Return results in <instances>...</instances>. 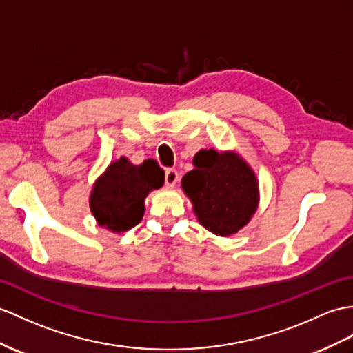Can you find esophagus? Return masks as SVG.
<instances>
[{
    "instance_id": "obj_1",
    "label": "esophagus",
    "mask_w": 353,
    "mask_h": 353,
    "mask_svg": "<svg viewBox=\"0 0 353 353\" xmlns=\"http://www.w3.org/2000/svg\"><path fill=\"white\" fill-rule=\"evenodd\" d=\"M179 179L178 172L175 169H166L165 172V183L168 187H174Z\"/></svg>"
}]
</instances>
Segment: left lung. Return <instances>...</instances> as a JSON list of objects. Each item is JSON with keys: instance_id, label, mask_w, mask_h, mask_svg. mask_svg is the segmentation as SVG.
Segmentation results:
<instances>
[{"instance_id": "obj_1", "label": "left lung", "mask_w": 353, "mask_h": 353, "mask_svg": "<svg viewBox=\"0 0 353 353\" xmlns=\"http://www.w3.org/2000/svg\"><path fill=\"white\" fill-rule=\"evenodd\" d=\"M196 169L187 172L183 188L193 202L197 220L220 236L235 234L257 208V181L253 170L232 152L205 151Z\"/></svg>"}]
</instances>
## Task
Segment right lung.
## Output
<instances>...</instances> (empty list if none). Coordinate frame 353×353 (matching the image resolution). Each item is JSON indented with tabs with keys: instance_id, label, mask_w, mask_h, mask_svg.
Instances as JSON below:
<instances>
[{
	"instance_id": "add662e5",
	"label": "right lung",
	"mask_w": 353,
	"mask_h": 353,
	"mask_svg": "<svg viewBox=\"0 0 353 353\" xmlns=\"http://www.w3.org/2000/svg\"><path fill=\"white\" fill-rule=\"evenodd\" d=\"M165 183L156 160L132 165L125 157L112 163L92 188L90 206L100 226L125 232L141 223L147 194Z\"/></svg>"
}]
</instances>
